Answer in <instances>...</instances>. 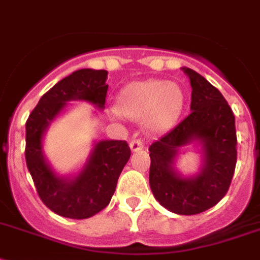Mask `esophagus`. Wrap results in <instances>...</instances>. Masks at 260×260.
<instances>
[{"instance_id": "1", "label": "esophagus", "mask_w": 260, "mask_h": 260, "mask_svg": "<svg viewBox=\"0 0 260 260\" xmlns=\"http://www.w3.org/2000/svg\"><path fill=\"white\" fill-rule=\"evenodd\" d=\"M129 147L131 150L134 151V152H136V151H140L143 148V140L142 139H132L129 143Z\"/></svg>"}]
</instances>
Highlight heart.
I'll list each match as a JSON object with an SVG mask.
<instances>
[{
    "mask_svg": "<svg viewBox=\"0 0 260 260\" xmlns=\"http://www.w3.org/2000/svg\"><path fill=\"white\" fill-rule=\"evenodd\" d=\"M185 106V93L178 83L147 79L126 85L116 98V112L142 120L147 129L162 132L173 126Z\"/></svg>",
    "mask_w": 260,
    "mask_h": 260,
    "instance_id": "b5f03b06",
    "label": "heart"
}]
</instances>
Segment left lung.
Instances as JSON below:
<instances>
[{
  "mask_svg": "<svg viewBox=\"0 0 260 260\" xmlns=\"http://www.w3.org/2000/svg\"><path fill=\"white\" fill-rule=\"evenodd\" d=\"M191 86L189 116L150 146V186L159 204L173 213L198 214L214 206L230 189L238 159L234 112L213 85L191 69H183ZM197 138L206 165L196 178L172 170L177 148Z\"/></svg>",
  "mask_w": 260,
  "mask_h": 260,
  "instance_id": "8db88e82",
  "label": "left lung"
}]
</instances>
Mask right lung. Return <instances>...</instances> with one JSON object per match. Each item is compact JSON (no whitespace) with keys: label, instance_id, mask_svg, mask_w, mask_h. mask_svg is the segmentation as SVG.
I'll list each match as a JSON object with an SVG mask.
<instances>
[{"label":"right lung","instance_id":"add662e5","mask_svg":"<svg viewBox=\"0 0 260 260\" xmlns=\"http://www.w3.org/2000/svg\"><path fill=\"white\" fill-rule=\"evenodd\" d=\"M108 71L82 69L59 81L30 112L25 124V160L43 204L54 213L69 218H87L108 206L118 177L131 156L124 140L100 142L89 163L73 181L55 175L43 158L42 138L55 116L71 100H85L105 106Z\"/></svg>","mask_w":260,"mask_h":260}]
</instances>
